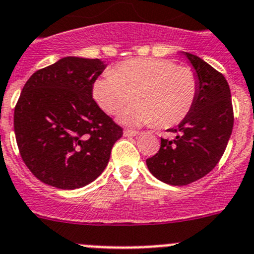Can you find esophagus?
<instances>
[{"instance_id":"34e87169","label":"esophagus","mask_w":254,"mask_h":254,"mask_svg":"<svg viewBox=\"0 0 254 254\" xmlns=\"http://www.w3.org/2000/svg\"><path fill=\"white\" fill-rule=\"evenodd\" d=\"M138 131H133V129H125V136H128V137H132V136H137Z\"/></svg>"}]
</instances>
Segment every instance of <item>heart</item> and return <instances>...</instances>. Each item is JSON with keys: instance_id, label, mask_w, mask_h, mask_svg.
Returning a JSON list of instances; mask_svg holds the SVG:
<instances>
[{"instance_id": "b5f03b06", "label": "heart", "mask_w": 254, "mask_h": 254, "mask_svg": "<svg viewBox=\"0 0 254 254\" xmlns=\"http://www.w3.org/2000/svg\"><path fill=\"white\" fill-rule=\"evenodd\" d=\"M121 116L127 125L170 127L188 116L198 94V78L190 67L163 58H133L108 69L93 85V98L108 114Z\"/></svg>"}]
</instances>
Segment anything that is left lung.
Instances as JSON below:
<instances>
[{"mask_svg": "<svg viewBox=\"0 0 254 254\" xmlns=\"http://www.w3.org/2000/svg\"><path fill=\"white\" fill-rule=\"evenodd\" d=\"M183 53L198 78L196 102L178 127L169 129L176 138H161L159 151L146 160L152 176L172 186L190 185L214 169L234 125L230 87L223 73L202 58Z\"/></svg>", "mask_w": 254, "mask_h": 254, "instance_id": "8db88e82", "label": "left lung"}]
</instances>
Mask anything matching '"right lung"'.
I'll return each mask as SVG.
<instances>
[{
  "instance_id": "obj_1",
  "label": "right lung",
  "mask_w": 254,
  "mask_h": 254,
  "mask_svg": "<svg viewBox=\"0 0 254 254\" xmlns=\"http://www.w3.org/2000/svg\"><path fill=\"white\" fill-rule=\"evenodd\" d=\"M105 66L98 58H61L22 87L13 112L17 147L46 185L75 190L91 183L122 137V127L93 99V85Z\"/></svg>"
}]
</instances>
